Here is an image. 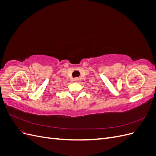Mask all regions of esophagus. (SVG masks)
Here are the masks:
<instances>
[{"label": "esophagus", "instance_id": "1", "mask_svg": "<svg viewBox=\"0 0 156 156\" xmlns=\"http://www.w3.org/2000/svg\"><path fill=\"white\" fill-rule=\"evenodd\" d=\"M74 81H75V82H77V81H79V79H77V78H75V79H74Z\"/></svg>", "mask_w": 156, "mask_h": 156}]
</instances>
